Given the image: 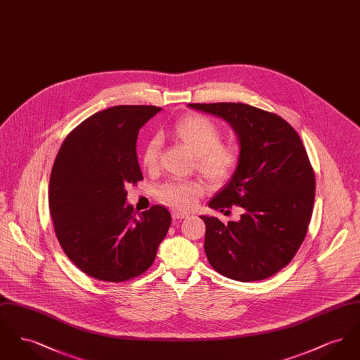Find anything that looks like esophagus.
I'll return each mask as SVG.
<instances>
[{
	"label": "esophagus",
	"instance_id": "1",
	"mask_svg": "<svg viewBox=\"0 0 360 360\" xmlns=\"http://www.w3.org/2000/svg\"><path fill=\"white\" fill-rule=\"evenodd\" d=\"M185 217H188V214H186V213L176 212V210H174V212H172V220H175V221L182 220V219H185Z\"/></svg>",
	"mask_w": 360,
	"mask_h": 360
}]
</instances>
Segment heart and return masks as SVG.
<instances>
[{
	"instance_id": "heart-1",
	"label": "heart",
	"mask_w": 360,
	"mask_h": 360,
	"mask_svg": "<svg viewBox=\"0 0 360 360\" xmlns=\"http://www.w3.org/2000/svg\"><path fill=\"white\" fill-rule=\"evenodd\" d=\"M175 141L195 159V169L212 185L228 181L239 165V151L221 141V131L214 121L201 115H193L178 121L172 128ZM160 155V140L153 137L147 141L141 162L146 169H155ZM202 194V186L194 181H172L156 190V198L165 205L178 210H188Z\"/></svg>"
}]
</instances>
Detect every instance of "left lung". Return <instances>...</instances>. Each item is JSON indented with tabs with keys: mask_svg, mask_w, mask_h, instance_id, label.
Listing matches in <instances>:
<instances>
[{
	"mask_svg": "<svg viewBox=\"0 0 360 360\" xmlns=\"http://www.w3.org/2000/svg\"><path fill=\"white\" fill-rule=\"evenodd\" d=\"M188 106L221 117L239 139L238 169L209 206L244 212L228 224L201 216L207 260L240 282L273 276L297 254L311 219L316 178L302 140L288 121L247 103Z\"/></svg>",
	"mask_w": 360,
	"mask_h": 360,
	"instance_id": "obj_1",
	"label": "left lung"
}]
</instances>
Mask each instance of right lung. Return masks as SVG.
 I'll use <instances>...</instances> for the list:
<instances>
[{
  "label": "right lung",
  "mask_w": 360,
  "mask_h": 360,
  "mask_svg": "<svg viewBox=\"0 0 360 360\" xmlns=\"http://www.w3.org/2000/svg\"><path fill=\"white\" fill-rule=\"evenodd\" d=\"M160 110L119 105L97 112L70 132L55 158L49 191L55 235L70 260L98 281L147 271L170 228L165 206L136 216L127 204V188L143 179L139 129Z\"/></svg>",
  "instance_id": "obj_1"
}]
</instances>
